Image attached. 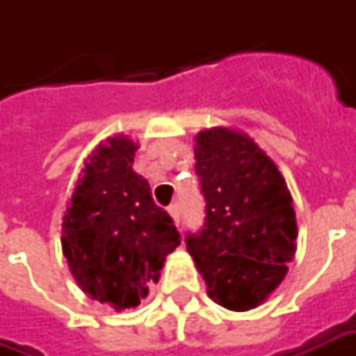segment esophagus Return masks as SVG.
I'll return each mask as SVG.
<instances>
[{
  "label": "esophagus",
  "instance_id": "esophagus-1",
  "mask_svg": "<svg viewBox=\"0 0 356 356\" xmlns=\"http://www.w3.org/2000/svg\"><path fill=\"white\" fill-rule=\"evenodd\" d=\"M168 211H170V216L173 217L175 225H179V221H181V206H179V204H171L170 208H168Z\"/></svg>",
  "mask_w": 356,
  "mask_h": 356
}]
</instances>
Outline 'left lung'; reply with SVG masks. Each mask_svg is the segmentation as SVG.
<instances>
[{"label":"left lung","instance_id":"8db88e82","mask_svg":"<svg viewBox=\"0 0 356 356\" xmlns=\"http://www.w3.org/2000/svg\"><path fill=\"white\" fill-rule=\"evenodd\" d=\"M194 158L206 221L186 234V250L217 305L250 311L282 282L296 254L291 194L276 163L238 129L200 131Z\"/></svg>","mask_w":356,"mask_h":356}]
</instances>
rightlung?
I'll list each match as a JSON object with an SVG mask.
<instances>
[{
  "instance_id": "add662e5",
  "label": "right lung",
  "mask_w": 356,
  "mask_h": 356,
  "mask_svg": "<svg viewBox=\"0 0 356 356\" xmlns=\"http://www.w3.org/2000/svg\"><path fill=\"white\" fill-rule=\"evenodd\" d=\"M137 145L125 135L95 148L63 217V254L81 290L116 311L137 307L181 244L148 181L133 171Z\"/></svg>"
}]
</instances>
